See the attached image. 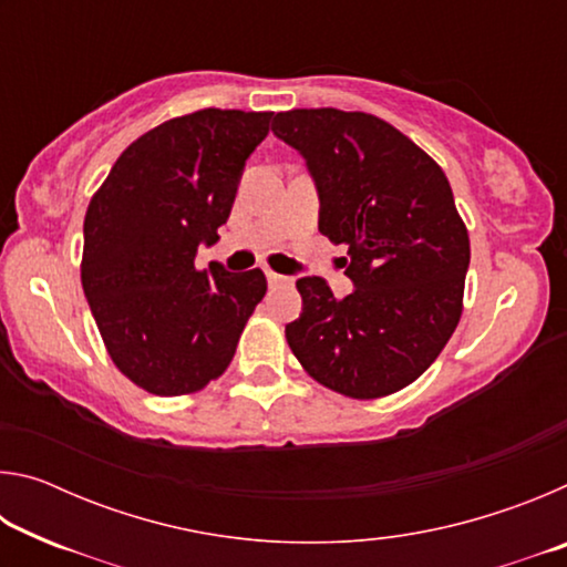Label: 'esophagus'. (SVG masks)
Masks as SVG:
<instances>
[{
	"instance_id": "34e87169",
	"label": "esophagus",
	"mask_w": 567,
	"mask_h": 567,
	"mask_svg": "<svg viewBox=\"0 0 567 567\" xmlns=\"http://www.w3.org/2000/svg\"><path fill=\"white\" fill-rule=\"evenodd\" d=\"M267 282H270V287L290 285V277H285V275H277V272H272V270H267Z\"/></svg>"
}]
</instances>
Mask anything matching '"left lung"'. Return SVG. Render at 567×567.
Returning a JSON list of instances; mask_svg holds the SVG:
<instances>
[{"label":"left lung","instance_id":"8db88e82","mask_svg":"<svg viewBox=\"0 0 567 567\" xmlns=\"http://www.w3.org/2000/svg\"><path fill=\"white\" fill-rule=\"evenodd\" d=\"M272 132L307 159L320 233L344 243L352 295L302 277L285 328L302 370L352 400L415 382L455 332L470 265L467 227L443 167L390 122L332 107L277 112Z\"/></svg>","mask_w":567,"mask_h":567}]
</instances>
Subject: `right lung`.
<instances>
[{
	"label": "right lung",
	"instance_id": "add662e5",
	"mask_svg": "<svg viewBox=\"0 0 567 567\" xmlns=\"http://www.w3.org/2000/svg\"><path fill=\"white\" fill-rule=\"evenodd\" d=\"M270 120L217 107L172 117L134 140L90 199L84 295L112 362L152 395H189L223 375L267 292L260 267L199 270L195 255L217 243Z\"/></svg>",
	"mask_w": 567,
	"mask_h": 567
}]
</instances>
